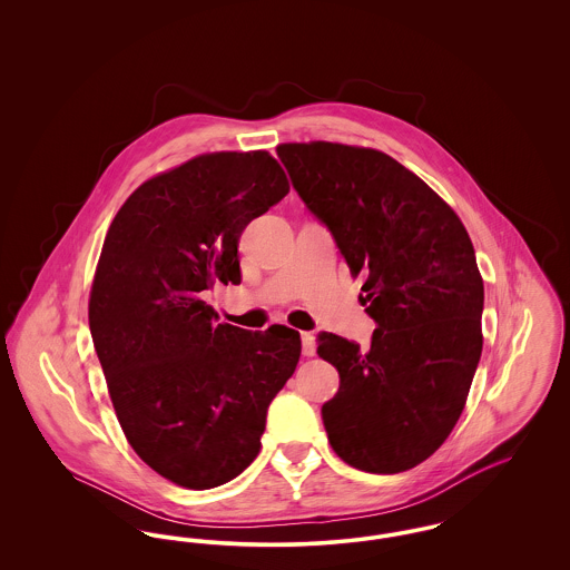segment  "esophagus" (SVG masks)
<instances>
[{
    "mask_svg": "<svg viewBox=\"0 0 570 570\" xmlns=\"http://www.w3.org/2000/svg\"><path fill=\"white\" fill-rule=\"evenodd\" d=\"M301 351H303L305 356H314L316 354V337H314V333H309V331L301 333Z\"/></svg>",
    "mask_w": 570,
    "mask_h": 570,
    "instance_id": "1",
    "label": "esophagus"
}]
</instances>
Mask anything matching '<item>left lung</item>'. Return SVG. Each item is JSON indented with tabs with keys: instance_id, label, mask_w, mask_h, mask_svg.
I'll return each mask as SVG.
<instances>
[{
	"instance_id": "8db88e82",
	"label": "left lung",
	"mask_w": 570,
	"mask_h": 570,
	"mask_svg": "<svg viewBox=\"0 0 570 570\" xmlns=\"http://www.w3.org/2000/svg\"><path fill=\"white\" fill-rule=\"evenodd\" d=\"M293 188L340 247L376 331L370 351L333 333L340 372L323 406L328 442L356 470L428 460L460 419L483 351V277L455 212L391 156L340 142L277 147Z\"/></svg>"
}]
</instances>
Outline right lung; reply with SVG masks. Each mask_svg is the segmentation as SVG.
Wrapping results in <instances>:
<instances>
[{"instance_id":"add662e5","label":"right lung","mask_w":570,"mask_h":570,"mask_svg":"<svg viewBox=\"0 0 570 570\" xmlns=\"http://www.w3.org/2000/svg\"><path fill=\"white\" fill-rule=\"evenodd\" d=\"M291 190L267 151H219L136 188L110 224L89 328L136 455L164 479L212 489L256 460L267 410L301 354L295 328L216 325L203 301L239 284V237Z\"/></svg>"}]
</instances>
